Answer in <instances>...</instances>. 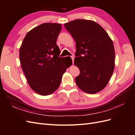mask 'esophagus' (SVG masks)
<instances>
[{
	"instance_id": "esophagus-1",
	"label": "esophagus",
	"mask_w": 135,
	"mask_h": 135,
	"mask_svg": "<svg viewBox=\"0 0 135 135\" xmlns=\"http://www.w3.org/2000/svg\"><path fill=\"white\" fill-rule=\"evenodd\" d=\"M71 59H72V61H73V63L74 62V57L73 56H71Z\"/></svg>"
}]
</instances>
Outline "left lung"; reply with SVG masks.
<instances>
[{
  "label": "left lung",
  "instance_id": "1",
  "mask_svg": "<svg viewBox=\"0 0 135 135\" xmlns=\"http://www.w3.org/2000/svg\"><path fill=\"white\" fill-rule=\"evenodd\" d=\"M64 26L76 43L74 64L80 74L75 82L81 91L94 94L103 89L111 78L115 66L112 40L99 23L78 19Z\"/></svg>",
  "mask_w": 135,
  "mask_h": 135
}]
</instances>
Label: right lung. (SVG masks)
<instances>
[{
	"instance_id": "add662e5",
	"label": "right lung",
	"mask_w": 135,
	"mask_h": 135,
	"mask_svg": "<svg viewBox=\"0 0 135 135\" xmlns=\"http://www.w3.org/2000/svg\"><path fill=\"white\" fill-rule=\"evenodd\" d=\"M61 26L44 23L33 28L27 32L20 48V63L27 83L40 95H49L57 90L63 74L72 64L70 57L68 60L59 57L56 40Z\"/></svg>"
}]
</instances>
